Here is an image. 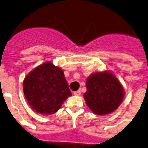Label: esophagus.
<instances>
[{
    "mask_svg": "<svg viewBox=\"0 0 148 148\" xmlns=\"http://www.w3.org/2000/svg\"><path fill=\"white\" fill-rule=\"evenodd\" d=\"M74 93V95H81V90H77V91H75V92H73Z\"/></svg>",
    "mask_w": 148,
    "mask_h": 148,
    "instance_id": "esophagus-1",
    "label": "esophagus"
}]
</instances>
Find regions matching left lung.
Returning <instances> with one entry per match:
<instances>
[{"instance_id": "left-lung-1", "label": "left lung", "mask_w": 148, "mask_h": 148, "mask_svg": "<svg viewBox=\"0 0 148 148\" xmlns=\"http://www.w3.org/2000/svg\"><path fill=\"white\" fill-rule=\"evenodd\" d=\"M84 94L86 104L92 113L106 115L119 107L124 99V89L119 81L110 71L92 73L86 82Z\"/></svg>"}]
</instances>
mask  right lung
<instances>
[{
    "label": "right lung",
    "mask_w": 148,
    "mask_h": 148,
    "mask_svg": "<svg viewBox=\"0 0 148 148\" xmlns=\"http://www.w3.org/2000/svg\"><path fill=\"white\" fill-rule=\"evenodd\" d=\"M23 93L33 110L44 115L56 113L71 96L64 71L51 62L35 68L23 81Z\"/></svg>",
    "instance_id": "add662e5"
}]
</instances>
